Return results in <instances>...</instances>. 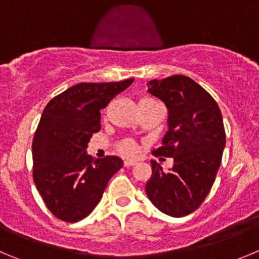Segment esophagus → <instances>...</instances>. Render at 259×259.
<instances>
[{"instance_id":"obj_1","label":"esophagus","mask_w":259,"mask_h":259,"mask_svg":"<svg viewBox=\"0 0 259 259\" xmlns=\"http://www.w3.org/2000/svg\"><path fill=\"white\" fill-rule=\"evenodd\" d=\"M135 163H137V161H135V159H125V161H124L125 167H130V166H134Z\"/></svg>"}]
</instances>
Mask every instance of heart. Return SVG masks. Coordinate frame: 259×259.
<instances>
[{
  "instance_id": "obj_1",
  "label": "heart",
  "mask_w": 259,
  "mask_h": 259,
  "mask_svg": "<svg viewBox=\"0 0 259 259\" xmlns=\"http://www.w3.org/2000/svg\"><path fill=\"white\" fill-rule=\"evenodd\" d=\"M152 101L154 100H151V98H144V100H142L141 102H152ZM135 148H137V146H135V143L133 141H125L118 146V151L124 154L134 153Z\"/></svg>"
}]
</instances>
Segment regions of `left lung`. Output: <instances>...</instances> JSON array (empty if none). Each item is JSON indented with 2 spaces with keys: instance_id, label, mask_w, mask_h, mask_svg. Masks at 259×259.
Masks as SVG:
<instances>
[{
  "instance_id": "obj_1",
  "label": "left lung",
  "mask_w": 259,
  "mask_h": 259,
  "mask_svg": "<svg viewBox=\"0 0 259 259\" xmlns=\"http://www.w3.org/2000/svg\"><path fill=\"white\" fill-rule=\"evenodd\" d=\"M147 85L168 110V130L152 153L172 157L174 165L165 172L152 159L146 193L163 213L187 216L206 199L221 165L226 143L221 110L206 89L185 75L154 79Z\"/></svg>"
}]
</instances>
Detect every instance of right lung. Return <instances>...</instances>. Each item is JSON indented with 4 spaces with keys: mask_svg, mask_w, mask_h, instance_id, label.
<instances>
[{
    "mask_svg": "<svg viewBox=\"0 0 259 259\" xmlns=\"http://www.w3.org/2000/svg\"><path fill=\"white\" fill-rule=\"evenodd\" d=\"M134 81L79 83L50 101L35 130L33 179L53 216L76 222L88 216L102 198L122 159H94L87 153L92 135L101 130V112L116 94Z\"/></svg>",
    "mask_w": 259,
    "mask_h": 259,
    "instance_id": "obj_1",
    "label": "right lung"
}]
</instances>
